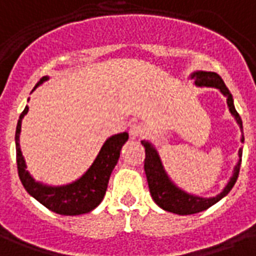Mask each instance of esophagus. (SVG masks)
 <instances>
[{
	"label": "esophagus",
	"mask_w": 256,
	"mask_h": 256,
	"mask_svg": "<svg viewBox=\"0 0 256 256\" xmlns=\"http://www.w3.org/2000/svg\"><path fill=\"white\" fill-rule=\"evenodd\" d=\"M144 134V126L140 122H135L130 126V139H138Z\"/></svg>",
	"instance_id": "1"
}]
</instances>
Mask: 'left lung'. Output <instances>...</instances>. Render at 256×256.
Wrapping results in <instances>:
<instances>
[{
	"label": "left lung",
	"instance_id": "8db88e82",
	"mask_svg": "<svg viewBox=\"0 0 256 256\" xmlns=\"http://www.w3.org/2000/svg\"><path fill=\"white\" fill-rule=\"evenodd\" d=\"M192 79H195V84L196 86H204V87H216L225 96H226L228 108L230 110V113L234 116V120L238 121L240 126V130L243 132V122L240 116L234 109L233 105V98L230 91L224 83L221 76L217 74L216 72H204V70H199L192 74ZM242 142H244V136L242 135ZM142 144L144 146V152H146V158H144V172H146L147 182H148V188H150V194L154 202L158 206L166 210V212H176L180 216H188V214H196L203 210H207L208 207L216 204L218 200H221L228 192L230 191L234 186V182L238 180V172H240V165H242V156H243V150H238V164L234 168V173L230 177V180L226 184V187L224 188V191L214 198H199L195 195H190L187 192L182 191L180 188H177L173 182L169 180V177L164 170L162 162L160 160V156L154 147L151 146V143L146 140H142Z\"/></svg>",
	"mask_w": 256,
	"mask_h": 256
}]
</instances>
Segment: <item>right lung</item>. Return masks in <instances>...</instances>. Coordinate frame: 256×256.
I'll return each instance as SVG.
<instances>
[{
    "instance_id": "right-lung-1",
    "label": "right lung",
    "mask_w": 256,
    "mask_h": 256,
    "mask_svg": "<svg viewBox=\"0 0 256 256\" xmlns=\"http://www.w3.org/2000/svg\"><path fill=\"white\" fill-rule=\"evenodd\" d=\"M48 79H49L48 76L42 78L36 83L35 88ZM27 112H28V106H26V109L20 114L16 126V136H14L18 177L26 191L35 198L39 203H42L44 207L61 216H79L94 210L105 196L110 174L120 158L121 147L128 140V134L122 132L109 138L100 148L98 156L95 158L94 164L79 180L61 187H49L35 182L30 176L28 172L26 170V162L20 151L18 136L22 130V120L27 114Z\"/></svg>"
}]
</instances>
